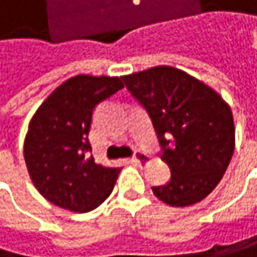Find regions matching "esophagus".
<instances>
[{"label": "esophagus", "instance_id": "obj_1", "mask_svg": "<svg viewBox=\"0 0 257 257\" xmlns=\"http://www.w3.org/2000/svg\"><path fill=\"white\" fill-rule=\"evenodd\" d=\"M131 160L134 163L142 165V163H148V162H150V156H148L146 153H143V151H136V154H134V157Z\"/></svg>", "mask_w": 257, "mask_h": 257}]
</instances>
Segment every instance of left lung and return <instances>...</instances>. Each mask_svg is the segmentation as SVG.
<instances>
[{
  "label": "left lung",
  "instance_id": "left-lung-1",
  "mask_svg": "<svg viewBox=\"0 0 257 257\" xmlns=\"http://www.w3.org/2000/svg\"><path fill=\"white\" fill-rule=\"evenodd\" d=\"M126 89L150 115L160 159L171 179L153 186L162 202L188 206L205 199L220 182L234 151L230 106L211 87L170 66L123 77Z\"/></svg>",
  "mask_w": 257,
  "mask_h": 257
}]
</instances>
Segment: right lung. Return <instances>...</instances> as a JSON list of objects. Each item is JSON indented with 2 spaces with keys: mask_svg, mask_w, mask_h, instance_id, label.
Wrapping results in <instances>:
<instances>
[{
  "mask_svg": "<svg viewBox=\"0 0 257 257\" xmlns=\"http://www.w3.org/2000/svg\"><path fill=\"white\" fill-rule=\"evenodd\" d=\"M121 87L117 77L77 75L38 107L24 140V160L37 190L51 203L86 213L112 193L120 168L95 163L87 137L95 106Z\"/></svg>",
  "mask_w": 257,
  "mask_h": 257,
  "instance_id": "obj_1",
  "label": "right lung"
}]
</instances>
